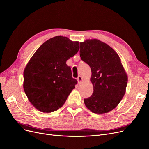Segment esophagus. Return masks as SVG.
<instances>
[{"label":"esophagus","instance_id":"34e87169","mask_svg":"<svg viewBox=\"0 0 149 149\" xmlns=\"http://www.w3.org/2000/svg\"><path fill=\"white\" fill-rule=\"evenodd\" d=\"M83 78H82L81 76H79L78 77V78H77V81H78L79 83H81L83 81Z\"/></svg>","mask_w":149,"mask_h":149}]
</instances>
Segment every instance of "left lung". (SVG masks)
Masks as SVG:
<instances>
[{"mask_svg":"<svg viewBox=\"0 0 149 149\" xmlns=\"http://www.w3.org/2000/svg\"><path fill=\"white\" fill-rule=\"evenodd\" d=\"M80 55L91 69L90 81L94 89L92 95L84 99L85 106L97 114L111 111L122 99L128 81L119 56L107 44L97 39L80 42Z\"/></svg>","mask_w":149,"mask_h":149,"instance_id":"1","label":"left lung"}]
</instances>
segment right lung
Masks as SVG:
<instances>
[{"mask_svg":"<svg viewBox=\"0 0 149 149\" xmlns=\"http://www.w3.org/2000/svg\"><path fill=\"white\" fill-rule=\"evenodd\" d=\"M80 42L66 36L52 38L39 47L25 66L23 88L38 111L51 113L62 107L77 81L66 61L79 50Z\"/></svg>","mask_w":149,"mask_h":149,"instance_id":"right-lung-1","label":"right lung"}]
</instances>
